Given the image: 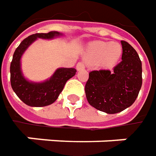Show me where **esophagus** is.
Masks as SVG:
<instances>
[{"label":"esophagus","instance_id":"34e87169","mask_svg":"<svg viewBox=\"0 0 156 156\" xmlns=\"http://www.w3.org/2000/svg\"><path fill=\"white\" fill-rule=\"evenodd\" d=\"M76 69H77V71L83 70V69H85V65L82 62H78L76 65Z\"/></svg>","mask_w":156,"mask_h":156}]
</instances>
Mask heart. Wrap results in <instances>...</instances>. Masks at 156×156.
<instances>
[{
  "label": "heart",
  "instance_id": "heart-1",
  "mask_svg": "<svg viewBox=\"0 0 156 156\" xmlns=\"http://www.w3.org/2000/svg\"><path fill=\"white\" fill-rule=\"evenodd\" d=\"M122 55V48L119 43L95 41L91 43L84 52V58L90 63L99 62L103 68H112Z\"/></svg>",
  "mask_w": 156,
  "mask_h": 156
}]
</instances>
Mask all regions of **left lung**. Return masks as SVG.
Wrapping results in <instances>:
<instances>
[{
	"label": "left lung",
	"mask_w": 156,
	"mask_h": 156,
	"mask_svg": "<svg viewBox=\"0 0 156 156\" xmlns=\"http://www.w3.org/2000/svg\"><path fill=\"white\" fill-rule=\"evenodd\" d=\"M122 46V62L114 71L94 70L85 86L88 103L107 114H116L135 102L142 84L141 62L137 52L127 41Z\"/></svg>",
	"instance_id": "8db88e82"
}]
</instances>
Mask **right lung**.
<instances>
[{"instance_id": "1", "label": "right lung", "mask_w": 156, "mask_h": 156, "mask_svg": "<svg viewBox=\"0 0 156 156\" xmlns=\"http://www.w3.org/2000/svg\"><path fill=\"white\" fill-rule=\"evenodd\" d=\"M62 35L57 31L34 34L23 40L15 49L10 65L11 87L16 95L27 106L45 107L54 103L62 93L66 82L75 76L76 69L74 68H59L48 80L35 82L27 80L21 70V56L33 42L37 39L52 40Z\"/></svg>"}]
</instances>
